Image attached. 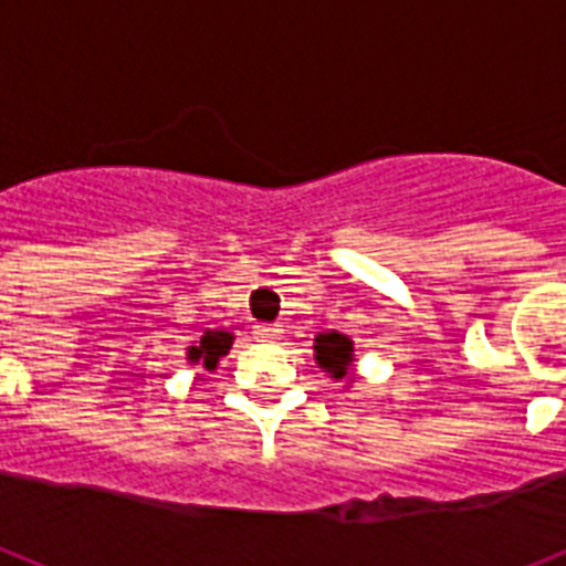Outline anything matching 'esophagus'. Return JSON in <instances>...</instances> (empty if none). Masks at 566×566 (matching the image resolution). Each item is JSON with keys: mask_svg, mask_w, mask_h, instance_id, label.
I'll list each match as a JSON object with an SVG mask.
<instances>
[{"mask_svg": "<svg viewBox=\"0 0 566 566\" xmlns=\"http://www.w3.org/2000/svg\"><path fill=\"white\" fill-rule=\"evenodd\" d=\"M279 334H282V331H279V327H275V325H259V327H255V336H259L261 342L279 339Z\"/></svg>", "mask_w": 566, "mask_h": 566, "instance_id": "1", "label": "esophagus"}]
</instances>
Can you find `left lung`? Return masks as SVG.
I'll return each instance as SVG.
<instances>
[{"label": "left lung", "mask_w": 566, "mask_h": 566, "mask_svg": "<svg viewBox=\"0 0 566 566\" xmlns=\"http://www.w3.org/2000/svg\"><path fill=\"white\" fill-rule=\"evenodd\" d=\"M313 350H316V363L325 368V371L334 374L336 379H342L348 374L350 356H354V342L348 339L345 334H319L316 342H313Z\"/></svg>", "instance_id": "8db88e82"}]
</instances>
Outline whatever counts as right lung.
<instances>
[{"label":"right lung","instance_id":"obj_1","mask_svg":"<svg viewBox=\"0 0 566 566\" xmlns=\"http://www.w3.org/2000/svg\"><path fill=\"white\" fill-rule=\"evenodd\" d=\"M230 334H224V331H207V334L201 336V342L189 348V359H192V363H203V368H210L212 371L218 365V359L230 350Z\"/></svg>","mask_w":566,"mask_h":566}]
</instances>
